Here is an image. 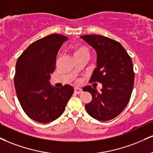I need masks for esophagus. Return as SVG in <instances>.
<instances>
[{"label":"esophagus","mask_w":153,"mask_h":153,"mask_svg":"<svg viewBox=\"0 0 153 153\" xmlns=\"http://www.w3.org/2000/svg\"><path fill=\"white\" fill-rule=\"evenodd\" d=\"M74 91L76 94H80V93H82V89H80V88H75L74 89Z\"/></svg>","instance_id":"esophagus-1"}]
</instances>
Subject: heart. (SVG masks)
Wrapping results in <instances>:
<instances>
[{
    "label": "heart",
    "mask_w": 153,
    "mask_h": 153,
    "mask_svg": "<svg viewBox=\"0 0 153 153\" xmlns=\"http://www.w3.org/2000/svg\"><path fill=\"white\" fill-rule=\"evenodd\" d=\"M82 55H90V51L85 46H79L74 50V56L75 58Z\"/></svg>",
    "instance_id": "1"
}]
</instances>
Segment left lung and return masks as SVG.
I'll return each instance as SVG.
<instances>
[{"label":"left lung","instance_id":"left-lung-1","mask_svg":"<svg viewBox=\"0 0 153 153\" xmlns=\"http://www.w3.org/2000/svg\"><path fill=\"white\" fill-rule=\"evenodd\" d=\"M80 38L97 53V66L90 82L102 85L100 93L91 85L83 88V91L89 92L93 97L85 109L93 118L110 120L122 113L130 101L135 79L132 59L116 40L99 35Z\"/></svg>","mask_w":153,"mask_h":153}]
</instances>
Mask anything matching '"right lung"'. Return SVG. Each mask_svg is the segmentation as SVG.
<instances>
[{
  "instance_id": "obj_1",
  "label": "right lung",
  "mask_w": 153,
  "mask_h": 153,
  "mask_svg": "<svg viewBox=\"0 0 153 153\" xmlns=\"http://www.w3.org/2000/svg\"><path fill=\"white\" fill-rule=\"evenodd\" d=\"M68 39L56 33L40 38L31 43L16 62L14 85L18 99L25 114L38 123L58 118L74 93L69 85L58 88L49 81L59 49Z\"/></svg>"
}]
</instances>
